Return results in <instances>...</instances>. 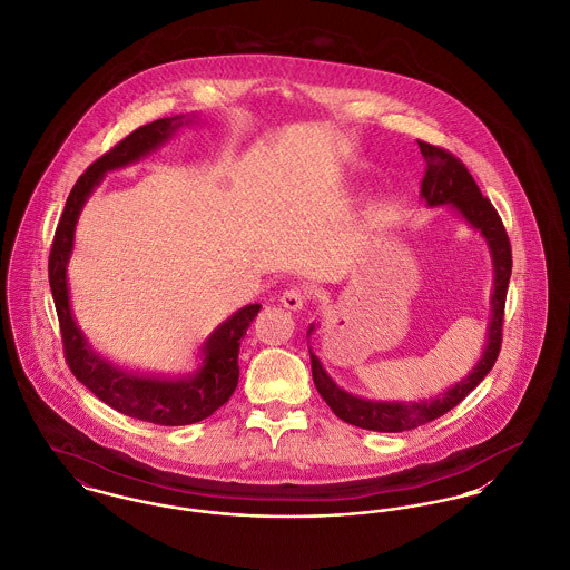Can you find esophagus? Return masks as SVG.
<instances>
[{"label":"esophagus","mask_w":570,"mask_h":570,"mask_svg":"<svg viewBox=\"0 0 570 570\" xmlns=\"http://www.w3.org/2000/svg\"><path fill=\"white\" fill-rule=\"evenodd\" d=\"M279 302H282L286 309L299 312V309H303V305H305V293H303L302 288H288L286 293H282Z\"/></svg>","instance_id":"1"}]
</instances>
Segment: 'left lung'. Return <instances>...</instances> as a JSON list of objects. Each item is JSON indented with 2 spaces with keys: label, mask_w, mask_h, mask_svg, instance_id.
<instances>
[{
  "label": "left lung",
  "mask_w": 570,
  "mask_h": 570,
  "mask_svg": "<svg viewBox=\"0 0 570 570\" xmlns=\"http://www.w3.org/2000/svg\"><path fill=\"white\" fill-rule=\"evenodd\" d=\"M420 153L426 159V171L420 187V200L429 208L452 206L459 217L468 224L471 230L484 238L491 265H493V293H491V318L487 325V342L482 348L480 360L468 374L443 390L439 396L422 399V401H374L342 390L334 379L323 368L321 360L314 355L309 346V337L316 332V323L307 327V348L312 362V379L323 396L340 420L346 424L376 431V433H402L417 429L426 422H433L454 409L459 402L468 396L469 392L491 372L502 346V321L505 291L512 271V252L510 240L503 230L502 219L493 204L487 200L475 180L471 178L468 168L443 148L420 141Z\"/></svg>",
  "instance_id": "obj_1"
}]
</instances>
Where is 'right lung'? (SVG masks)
Wrapping results in <instances>:
<instances>
[{
    "instance_id": "obj_1",
    "label": "right lung",
    "mask_w": 570,
    "mask_h": 570,
    "mask_svg": "<svg viewBox=\"0 0 570 570\" xmlns=\"http://www.w3.org/2000/svg\"><path fill=\"white\" fill-rule=\"evenodd\" d=\"M196 114H178L144 125L127 135L101 159H97L75 183L68 196L62 219L53 236L49 256V284L60 318L65 353L72 374L97 399L111 409L161 426L196 424L213 415L233 396L238 383V348L249 323L258 316L261 303H249L224 323H219L202 342L198 368L185 376H146L114 366L92 348L86 334L75 321L68 291V261L75 247V228L88 198L95 194L107 171L134 166L153 150L161 148L171 135L194 125Z\"/></svg>"
}]
</instances>
